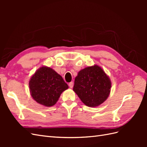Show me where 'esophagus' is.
<instances>
[{"label": "esophagus", "mask_w": 147, "mask_h": 147, "mask_svg": "<svg viewBox=\"0 0 147 147\" xmlns=\"http://www.w3.org/2000/svg\"><path fill=\"white\" fill-rule=\"evenodd\" d=\"M69 87H70V88H73V86H74V83H73V82H70V83H69Z\"/></svg>", "instance_id": "esophagus-1"}]
</instances>
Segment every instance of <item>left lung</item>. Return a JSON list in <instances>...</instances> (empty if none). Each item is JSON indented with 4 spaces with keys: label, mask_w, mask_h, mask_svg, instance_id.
<instances>
[{
    "label": "left lung",
    "mask_w": 147,
    "mask_h": 147,
    "mask_svg": "<svg viewBox=\"0 0 147 147\" xmlns=\"http://www.w3.org/2000/svg\"><path fill=\"white\" fill-rule=\"evenodd\" d=\"M111 86L110 79L104 70L94 65L79 71L73 90L84 105L96 107L108 98Z\"/></svg>",
    "instance_id": "1"
}]
</instances>
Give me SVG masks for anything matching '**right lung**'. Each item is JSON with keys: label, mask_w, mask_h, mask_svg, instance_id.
I'll use <instances>...</instances> for the list:
<instances>
[{"label": "right lung", "mask_w": 147, "mask_h": 147, "mask_svg": "<svg viewBox=\"0 0 147 147\" xmlns=\"http://www.w3.org/2000/svg\"><path fill=\"white\" fill-rule=\"evenodd\" d=\"M31 96L45 107L54 105L62 92L69 86L59 74L53 69L42 66L36 70L29 82Z\"/></svg>", "instance_id": "1"}]
</instances>
